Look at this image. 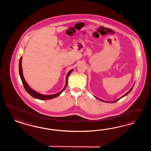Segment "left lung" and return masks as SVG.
<instances>
[{
    "label": "left lung",
    "mask_w": 151,
    "mask_h": 151,
    "mask_svg": "<svg viewBox=\"0 0 151 151\" xmlns=\"http://www.w3.org/2000/svg\"><path fill=\"white\" fill-rule=\"evenodd\" d=\"M134 83H135V82L134 83V84H133V85L132 87H131V89H130V90H129V91H128L127 92L126 94H124V96H122L121 97H120V98L119 99H117V100H116V101H113V102H108V101H105L102 100H101V99H99V98H98V97H95V96H94V97H95L96 99H97V100L101 101H102V102H107V103H114V102H117V101H119V100H120L121 99H122V97H124V96H126V95H127L128 93H129L130 92L132 91V90L133 88V86H134Z\"/></svg>",
    "instance_id": "left-lung-1"
}]
</instances>
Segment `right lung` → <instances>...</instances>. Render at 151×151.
<instances>
[{
    "instance_id": "1",
    "label": "right lung",
    "mask_w": 151,
    "mask_h": 151,
    "mask_svg": "<svg viewBox=\"0 0 151 151\" xmlns=\"http://www.w3.org/2000/svg\"><path fill=\"white\" fill-rule=\"evenodd\" d=\"M22 58L21 57L20 60H19V75H20V77L22 80V81L23 83V86L24 87L25 90L27 91V93L32 96V97L35 98V99H39V100H50L52 99H54L55 97H56L58 96H59L62 93V92L64 91V90L66 88V87L68 85V78H69V75H70V73H72V71H73V70H71L69 73L67 74L66 75V84L65 86L64 87V88L61 91L55 93V94H53V95H42L41 93H39L37 91H35V90H34L32 89L31 87L29 86V85L27 83V82H26L25 78H24L23 74V70H22Z\"/></svg>"
}]
</instances>
